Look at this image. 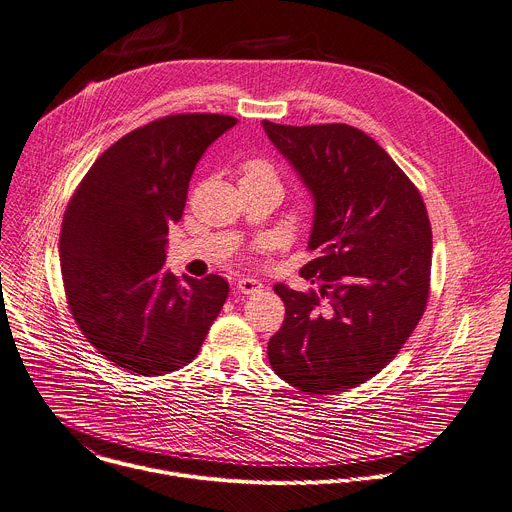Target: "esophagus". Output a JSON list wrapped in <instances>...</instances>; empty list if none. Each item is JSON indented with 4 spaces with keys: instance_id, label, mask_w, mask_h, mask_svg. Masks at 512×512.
I'll return each instance as SVG.
<instances>
[{
    "instance_id": "esophagus-1",
    "label": "esophagus",
    "mask_w": 512,
    "mask_h": 512,
    "mask_svg": "<svg viewBox=\"0 0 512 512\" xmlns=\"http://www.w3.org/2000/svg\"><path fill=\"white\" fill-rule=\"evenodd\" d=\"M261 288H263V284L259 280H253V277H241V280L237 282V290L247 296L261 292Z\"/></svg>"
}]
</instances>
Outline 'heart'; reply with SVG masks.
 <instances>
[{
	"mask_svg": "<svg viewBox=\"0 0 512 512\" xmlns=\"http://www.w3.org/2000/svg\"><path fill=\"white\" fill-rule=\"evenodd\" d=\"M253 175H269V177H275V171L273 167L263 161V159H249L245 165H243V177H253Z\"/></svg>",
	"mask_w": 512,
	"mask_h": 512,
	"instance_id": "obj_1",
	"label": "heart"
}]
</instances>
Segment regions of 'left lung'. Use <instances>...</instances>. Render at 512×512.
<instances>
[{
    "instance_id": "left-lung-1",
    "label": "left lung",
    "mask_w": 512,
    "mask_h": 512,
    "mask_svg": "<svg viewBox=\"0 0 512 512\" xmlns=\"http://www.w3.org/2000/svg\"><path fill=\"white\" fill-rule=\"evenodd\" d=\"M304 179L314 226L302 267L320 290L273 286L286 318L267 345L273 371L308 394L347 392L398 355L423 318L433 232L416 185L363 130L263 120Z\"/></svg>"
}]
</instances>
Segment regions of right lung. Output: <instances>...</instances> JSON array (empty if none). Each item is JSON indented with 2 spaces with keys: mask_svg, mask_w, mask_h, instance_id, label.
Instances as JSON below:
<instances>
[{
  "mask_svg": "<svg viewBox=\"0 0 512 512\" xmlns=\"http://www.w3.org/2000/svg\"><path fill=\"white\" fill-rule=\"evenodd\" d=\"M237 124L222 114H171L122 136L89 167L67 204L59 241L69 310L81 335L136 376L188 365L220 314L228 284L165 271L196 163Z\"/></svg>",
  "mask_w": 512,
  "mask_h": 512,
  "instance_id": "add662e5",
  "label": "right lung"
}]
</instances>
